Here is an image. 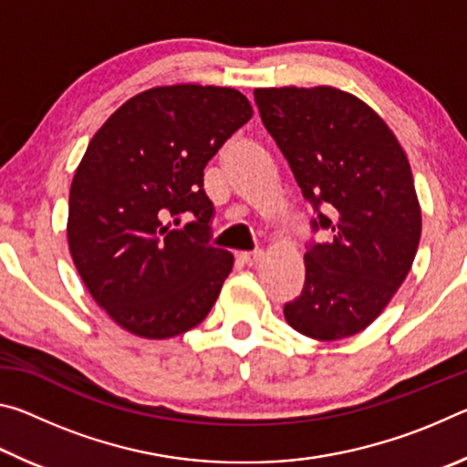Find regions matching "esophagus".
<instances>
[{
	"label": "esophagus",
	"instance_id": "esophagus-1",
	"mask_svg": "<svg viewBox=\"0 0 467 467\" xmlns=\"http://www.w3.org/2000/svg\"><path fill=\"white\" fill-rule=\"evenodd\" d=\"M262 257H264V251H262V249H253V251H244V253H241L243 264H247V265H255Z\"/></svg>",
	"mask_w": 467,
	"mask_h": 467
}]
</instances>
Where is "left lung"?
Listing matches in <instances>:
<instances>
[{"label": "left lung", "instance_id": "1", "mask_svg": "<svg viewBox=\"0 0 467 467\" xmlns=\"http://www.w3.org/2000/svg\"><path fill=\"white\" fill-rule=\"evenodd\" d=\"M265 130L286 158L315 216L303 292L284 317L313 339L350 337L398 292L420 243L410 162L373 109L331 86L257 88Z\"/></svg>", "mask_w": 467, "mask_h": 467}]
</instances>
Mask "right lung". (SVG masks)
I'll list each match as a JSON object with an SVG mask.
<instances>
[{
	"instance_id": "obj_1",
	"label": "right lung",
	"mask_w": 467,
	"mask_h": 467,
	"mask_svg": "<svg viewBox=\"0 0 467 467\" xmlns=\"http://www.w3.org/2000/svg\"><path fill=\"white\" fill-rule=\"evenodd\" d=\"M251 115L234 88L161 86L94 133L69 189L67 243L92 298L123 329L172 337L214 306L234 259L210 244L203 169ZM181 213L192 223L169 229Z\"/></svg>"
}]
</instances>
